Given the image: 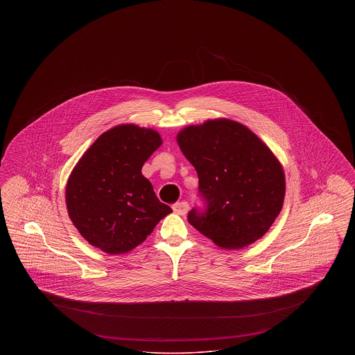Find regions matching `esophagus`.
<instances>
[{
    "label": "esophagus",
    "mask_w": 355,
    "mask_h": 355,
    "mask_svg": "<svg viewBox=\"0 0 355 355\" xmlns=\"http://www.w3.org/2000/svg\"><path fill=\"white\" fill-rule=\"evenodd\" d=\"M173 210H174V213H177L180 216H185L187 210H189V203L185 202V201L174 203L173 205Z\"/></svg>",
    "instance_id": "esophagus-1"
}]
</instances>
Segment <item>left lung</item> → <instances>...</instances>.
<instances>
[{"label": "left lung", "mask_w": 355, "mask_h": 355, "mask_svg": "<svg viewBox=\"0 0 355 355\" xmlns=\"http://www.w3.org/2000/svg\"><path fill=\"white\" fill-rule=\"evenodd\" d=\"M177 142L196 168L207 203L187 220L227 250L243 249L265 236L279 216L286 191L285 171L270 148L248 126L229 119L189 125Z\"/></svg>", "instance_id": "obj_1"}]
</instances>
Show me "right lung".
Instances as JSON below:
<instances>
[{
    "instance_id": "add662e5",
    "label": "right lung",
    "mask_w": 355,
    "mask_h": 355,
    "mask_svg": "<svg viewBox=\"0 0 355 355\" xmlns=\"http://www.w3.org/2000/svg\"><path fill=\"white\" fill-rule=\"evenodd\" d=\"M162 145L154 129L117 125L102 133L71 170L65 190L69 218L103 253H129L173 210L159 202L141 173Z\"/></svg>"
}]
</instances>
